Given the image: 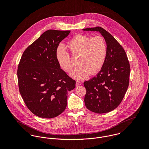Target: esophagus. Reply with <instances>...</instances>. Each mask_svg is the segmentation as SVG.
Returning <instances> with one entry per match:
<instances>
[{
	"label": "esophagus",
	"instance_id": "34e87169",
	"mask_svg": "<svg viewBox=\"0 0 149 149\" xmlns=\"http://www.w3.org/2000/svg\"><path fill=\"white\" fill-rule=\"evenodd\" d=\"M81 81H76V85L77 86H79V85H81Z\"/></svg>",
	"mask_w": 149,
	"mask_h": 149
}]
</instances>
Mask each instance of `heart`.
Returning a JSON list of instances; mask_svg holds the SVG:
<instances>
[{
	"instance_id": "1",
	"label": "heart",
	"mask_w": 149,
	"mask_h": 149,
	"mask_svg": "<svg viewBox=\"0 0 149 149\" xmlns=\"http://www.w3.org/2000/svg\"><path fill=\"white\" fill-rule=\"evenodd\" d=\"M66 46L73 55H79L78 64L80 65L70 74L74 79H86L90 73L94 74L99 72L104 64L107 48L106 41L102 36L91 38L84 34H77L68 42ZM55 55L61 68L70 73L73 68L70 54L60 45Z\"/></svg>"
}]
</instances>
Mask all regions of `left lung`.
<instances>
[{
    "label": "left lung",
    "mask_w": 149,
    "mask_h": 149,
    "mask_svg": "<svg viewBox=\"0 0 149 149\" xmlns=\"http://www.w3.org/2000/svg\"><path fill=\"white\" fill-rule=\"evenodd\" d=\"M83 30L100 32L106 42L104 64L99 73L85 81L84 85L86 107L95 113H107L120 104L127 90L130 74L127 56L120 44L103 28L97 26Z\"/></svg>",
    "instance_id": "1"
}]
</instances>
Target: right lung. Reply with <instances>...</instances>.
I'll return each instance as SVG.
<instances>
[{"instance_id": "add662e5", "label": "right lung", "mask_w": 149, "mask_h": 149, "mask_svg": "<svg viewBox=\"0 0 149 149\" xmlns=\"http://www.w3.org/2000/svg\"><path fill=\"white\" fill-rule=\"evenodd\" d=\"M70 31L49 30L24 51L18 64L17 75L22 97L36 116L55 118L65 109L68 92L76 81L61 69L56 50Z\"/></svg>"}]
</instances>
